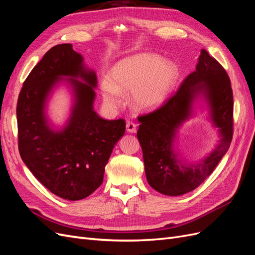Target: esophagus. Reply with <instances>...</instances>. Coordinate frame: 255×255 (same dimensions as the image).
<instances>
[{"label": "esophagus", "mask_w": 255, "mask_h": 255, "mask_svg": "<svg viewBox=\"0 0 255 255\" xmlns=\"http://www.w3.org/2000/svg\"><path fill=\"white\" fill-rule=\"evenodd\" d=\"M136 125L132 121H128L127 122V130L128 133H135L136 132Z\"/></svg>", "instance_id": "1"}]
</instances>
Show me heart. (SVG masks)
<instances>
[{"label": "heart", "mask_w": 255, "mask_h": 255, "mask_svg": "<svg viewBox=\"0 0 255 255\" xmlns=\"http://www.w3.org/2000/svg\"><path fill=\"white\" fill-rule=\"evenodd\" d=\"M179 78L177 67L153 53H138L123 58L111 71V81L101 82L104 102L111 109L123 104L122 94H129L137 111L152 112L163 105Z\"/></svg>", "instance_id": "heart-1"}]
</instances>
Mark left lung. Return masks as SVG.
<instances>
[{
    "label": "left lung",
    "instance_id": "8db88e82",
    "mask_svg": "<svg viewBox=\"0 0 255 255\" xmlns=\"http://www.w3.org/2000/svg\"><path fill=\"white\" fill-rule=\"evenodd\" d=\"M203 98L213 124L220 129L219 145L202 161L185 163L174 151L177 129L190 118L192 103ZM137 138L142 149L146 181L166 196H181L197 188L230 148L233 137V91L223 67L204 49L196 70L159 109L138 117Z\"/></svg>",
    "mask_w": 255,
    "mask_h": 255
}]
</instances>
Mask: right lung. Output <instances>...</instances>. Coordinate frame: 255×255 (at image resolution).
I'll return each instance as SVG.
<instances>
[{
	"label": "right lung",
	"instance_id": "right-lung-1",
	"mask_svg": "<svg viewBox=\"0 0 255 255\" xmlns=\"http://www.w3.org/2000/svg\"><path fill=\"white\" fill-rule=\"evenodd\" d=\"M83 60L70 43L53 47L23 83L17 103L22 160L43 186L69 201L85 199L102 184L114 146L126 132L123 119L105 120L95 112L97 75ZM64 77L73 88L75 103L67 125L54 130L45 104Z\"/></svg>",
	"mask_w": 255,
	"mask_h": 255
}]
</instances>
